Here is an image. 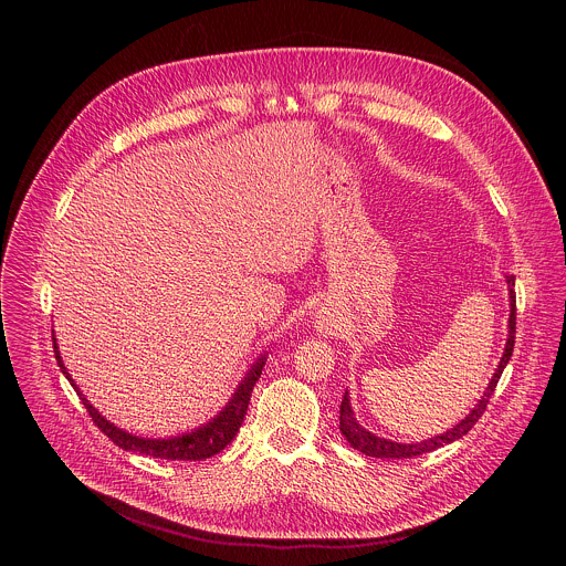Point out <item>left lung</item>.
Returning a JSON list of instances; mask_svg holds the SVG:
<instances>
[{
	"label": "left lung",
	"mask_w": 566,
	"mask_h": 566,
	"mask_svg": "<svg viewBox=\"0 0 566 566\" xmlns=\"http://www.w3.org/2000/svg\"><path fill=\"white\" fill-rule=\"evenodd\" d=\"M509 291H511V317H509V343H506V349H504V356L500 360V367L495 371V376L491 378V385L489 389L483 391L481 400L474 406V410L461 421L457 423L452 430L439 434V437H432L428 441H421V443H394V441H387V439H380L371 432H367L354 417L352 412V406H349V394L345 391L343 396V402H340V432L345 434V439L356 448L360 450L363 454L367 457H378V459H410V457H419V454H426V452H432L437 448H443L457 439H461L463 434H468L474 423L481 419V415L486 412V406L491 402V396L500 382V376L504 371V367L509 365L511 356H513V347H515V277H509Z\"/></svg>",
	"instance_id": "left-lung-1"
}]
</instances>
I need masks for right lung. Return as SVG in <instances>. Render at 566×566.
<instances>
[{
	"label": "right lung",
	"instance_id": "add662e5",
	"mask_svg": "<svg viewBox=\"0 0 566 566\" xmlns=\"http://www.w3.org/2000/svg\"><path fill=\"white\" fill-rule=\"evenodd\" d=\"M53 352H55V360L62 369V374L69 378V382L73 385L66 367L62 365L60 360V352L55 347V338H53ZM264 360L266 358H260L251 371L247 374V378L241 380L239 389L234 391V396L230 398L228 406L223 408V412H219L217 419H212L208 426L190 432V434H184V437H175V439H140V437H132L127 432H123L120 428H116L114 423L105 421V417L98 415V410H94L92 402L85 398V394H80V389L73 385L75 394L80 396V400H83V406L87 408L92 421L98 426V430L103 434H107L118 448L123 450H129V452H140V454H147V457H156V459H170V461H201V459H208L217 452H221L232 439L234 434L239 432L241 423H244V417H247V410H249V402H251V394H253V387L258 382V378L262 376V369H264Z\"/></svg>",
	"mask_w": 566,
	"mask_h": 566
}]
</instances>
